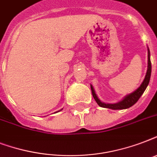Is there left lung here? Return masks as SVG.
I'll return each instance as SVG.
<instances>
[{
  "instance_id": "left-lung-1",
  "label": "left lung",
  "mask_w": 157,
  "mask_h": 157,
  "mask_svg": "<svg viewBox=\"0 0 157 157\" xmlns=\"http://www.w3.org/2000/svg\"><path fill=\"white\" fill-rule=\"evenodd\" d=\"M151 59H150V50H149L148 47H147V70L146 76L144 78V81L142 82L139 88L137 89L136 90H134V92L127 94L123 98V99L116 103H105L98 98V96L96 94L95 91L94 90V87L92 85H90L91 91H92V94L94 98V100L96 101V103H98V106H100L102 107H105V108H109V109L112 110H122V109H127L129 107H132L133 105L138 102L139 98L141 97L142 94L144 93V91L147 89V86H148L149 81H150V77H151Z\"/></svg>"
}]
</instances>
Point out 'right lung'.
<instances>
[{
  "label": "right lung",
  "mask_w": 157,
  "mask_h": 157,
  "mask_svg": "<svg viewBox=\"0 0 157 157\" xmlns=\"http://www.w3.org/2000/svg\"><path fill=\"white\" fill-rule=\"evenodd\" d=\"M61 110H63V109H61ZM61 110H60V111H61ZM58 112H59V111H58Z\"/></svg>",
  "instance_id": "obj_1"
}]
</instances>
